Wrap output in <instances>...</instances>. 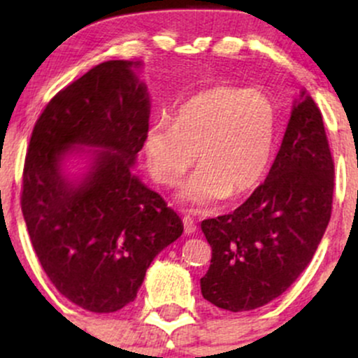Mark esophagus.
Returning <instances> with one entry per match:
<instances>
[{"mask_svg": "<svg viewBox=\"0 0 358 358\" xmlns=\"http://www.w3.org/2000/svg\"><path fill=\"white\" fill-rule=\"evenodd\" d=\"M183 229H185V234H193L196 231V224L195 220L192 219V217H183Z\"/></svg>", "mask_w": 358, "mask_h": 358, "instance_id": "1", "label": "esophagus"}]
</instances>
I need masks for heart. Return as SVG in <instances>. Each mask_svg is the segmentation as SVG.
<instances>
[{
    "label": "heart",
    "mask_w": 358,
    "mask_h": 358,
    "mask_svg": "<svg viewBox=\"0 0 358 358\" xmlns=\"http://www.w3.org/2000/svg\"><path fill=\"white\" fill-rule=\"evenodd\" d=\"M274 109L264 96L236 87L199 92L178 109L173 124L158 121L148 129L145 150L151 175L175 187L196 162L185 183L183 202L207 207L224 196L256 188L268 170L274 145Z\"/></svg>",
    "instance_id": "heart-1"
}]
</instances>
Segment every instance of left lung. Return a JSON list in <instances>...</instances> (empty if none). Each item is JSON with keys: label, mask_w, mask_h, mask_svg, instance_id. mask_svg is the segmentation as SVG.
I'll return each mask as SVG.
<instances>
[{"label": "left lung", "mask_w": 358, "mask_h": 358, "mask_svg": "<svg viewBox=\"0 0 358 358\" xmlns=\"http://www.w3.org/2000/svg\"><path fill=\"white\" fill-rule=\"evenodd\" d=\"M335 163L322 110L301 92L268 178L241 207L200 227L212 248L202 296L250 311L281 296L313 259L331 217Z\"/></svg>", "instance_id": "1"}]
</instances>
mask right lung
Returning a JSON list of instances; mask_svg holds the SVG:
<instances>
[{
    "mask_svg": "<svg viewBox=\"0 0 358 358\" xmlns=\"http://www.w3.org/2000/svg\"><path fill=\"white\" fill-rule=\"evenodd\" d=\"M133 62L109 60L62 89L36 119L23 166L22 212L52 285L92 313L134 301L156 254L183 224L131 173L146 141L150 97ZM73 144L102 147L84 182L61 175Z\"/></svg>",
    "mask_w": 358,
    "mask_h": 358,
    "instance_id": "add662e5",
    "label": "right lung"
}]
</instances>
